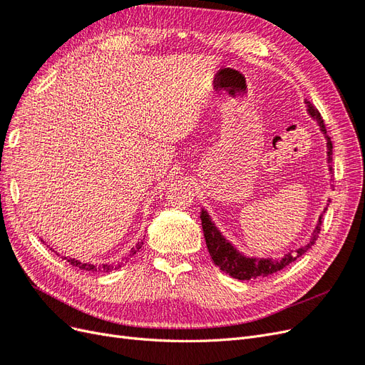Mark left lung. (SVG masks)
I'll use <instances>...</instances> for the list:
<instances>
[{"instance_id": "1", "label": "left lung", "mask_w": 365, "mask_h": 365, "mask_svg": "<svg viewBox=\"0 0 365 365\" xmlns=\"http://www.w3.org/2000/svg\"><path fill=\"white\" fill-rule=\"evenodd\" d=\"M306 103H307L309 114L318 121L319 128H322V130L326 134V126L323 123L322 114L318 113V109L315 106H312L309 102ZM326 140H327V161L332 163V141H330L329 135H326ZM330 170H332V168H330ZM322 219H323V215L318 219V224L311 236V240L306 242V244L298 250L284 254L282 259L272 260V259H256V257L244 256V254L239 252L222 235H220V231L215 227V224L212 222V217L208 216L205 210H201L202 231H204V237H205V244L210 252V257H212L216 267L220 268V271H224L225 274L231 275V277L237 280L268 277V275L283 269L284 267H288L289 263L295 262L298 257H302L309 248H312L315 240L318 239L319 231H322Z\"/></svg>"}]
</instances>
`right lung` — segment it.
Wrapping results in <instances>:
<instances>
[{
	"label": "right lung",
	"instance_id": "1",
	"mask_svg": "<svg viewBox=\"0 0 365 365\" xmlns=\"http://www.w3.org/2000/svg\"><path fill=\"white\" fill-rule=\"evenodd\" d=\"M141 245H143V240L138 242V244L130 250V252L128 254V257H125V259H129V257L134 256V254L141 248ZM58 256H61V254H58ZM62 259L67 260L68 263H71L73 267H76V268L83 269V271H91V272H109V271H113V269H118V268H121V264H123V260H125V259H121V262H117V263H105V264H98V267H97V264L81 262V260H76V259H71V257H63L62 256Z\"/></svg>",
	"mask_w": 365,
	"mask_h": 365
}]
</instances>
